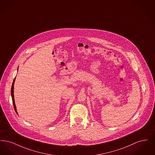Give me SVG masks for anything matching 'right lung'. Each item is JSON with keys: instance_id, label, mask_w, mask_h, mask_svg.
Listing matches in <instances>:
<instances>
[{"instance_id": "obj_1", "label": "right lung", "mask_w": 155, "mask_h": 155, "mask_svg": "<svg viewBox=\"0 0 155 155\" xmlns=\"http://www.w3.org/2000/svg\"><path fill=\"white\" fill-rule=\"evenodd\" d=\"M18 70V69H17ZM15 77L14 80H13V82L12 84V89H11V94H12V101H13V106H14V109H15V111L16 112V113L18 114L17 111V109H16V106L15 104V98H14V85H15Z\"/></svg>"}]
</instances>
